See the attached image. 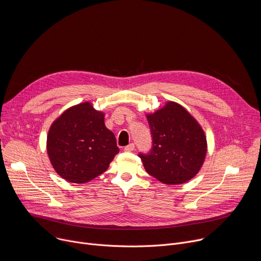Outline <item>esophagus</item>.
Segmentation results:
<instances>
[{"mask_svg": "<svg viewBox=\"0 0 261 261\" xmlns=\"http://www.w3.org/2000/svg\"><path fill=\"white\" fill-rule=\"evenodd\" d=\"M134 144L133 143H130V144H128L127 146H125V148H124V150L126 151V152H132L133 150H134Z\"/></svg>", "mask_w": 261, "mask_h": 261, "instance_id": "obj_1", "label": "esophagus"}]
</instances>
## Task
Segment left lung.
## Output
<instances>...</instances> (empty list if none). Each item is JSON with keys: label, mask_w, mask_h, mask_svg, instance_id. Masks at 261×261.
Listing matches in <instances>:
<instances>
[{"label": "left lung", "mask_w": 261, "mask_h": 261, "mask_svg": "<svg viewBox=\"0 0 261 261\" xmlns=\"http://www.w3.org/2000/svg\"><path fill=\"white\" fill-rule=\"evenodd\" d=\"M146 119L153 138L152 150L139 154L148 174L166 185L193 178L207 151L206 136L199 123L176 102L168 101Z\"/></svg>", "instance_id": "1"}]
</instances>
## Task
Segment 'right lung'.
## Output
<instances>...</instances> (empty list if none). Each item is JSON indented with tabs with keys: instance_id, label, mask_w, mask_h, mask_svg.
I'll return each instance as SVG.
<instances>
[{
	"instance_id": "1",
	"label": "right lung",
	"mask_w": 261,
	"mask_h": 261,
	"mask_svg": "<svg viewBox=\"0 0 261 261\" xmlns=\"http://www.w3.org/2000/svg\"><path fill=\"white\" fill-rule=\"evenodd\" d=\"M46 148L57 173L74 184L106 171L120 151L115 134L104 124V113L90 102L68 108L51 124Z\"/></svg>"
}]
</instances>
